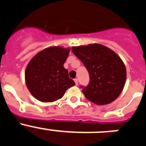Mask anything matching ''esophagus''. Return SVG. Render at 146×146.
Masks as SVG:
<instances>
[{
  "label": "esophagus",
  "mask_w": 146,
  "mask_h": 146,
  "mask_svg": "<svg viewBox=\"0 0 146 146\" xmlns=\"http://www.w3.org/2000/svg\"><path fill=\"white\" fill-rule=\"evenodd\" d=\"M74 82H75V84H76V85L78 84V80H77V78H75V79L74 80Z\"/></svg>",
  "instance_id": "esophagus-1"
}]
</instances>
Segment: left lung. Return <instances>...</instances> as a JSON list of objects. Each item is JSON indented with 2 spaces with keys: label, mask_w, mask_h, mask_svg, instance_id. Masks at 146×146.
Here are the masks:
<instances>
[{
  "label": "left lung",
  "mask_w": 146,
  "mask_h": 146,
  "mask_svg": "<svg viewBox=\"0 0 146 146\" xmlns=\"http://www.w3.org/2000/svg\"><path fill=\"white\" fill-rule=\"evenodd\" d=\"M72 52L86 67L90 82L82 89L86 99L98 105L111 103L123 91L126 69L111 49L100 44L72 47Z\"/></svg>",
  "instance_id": "1"
}]
</instances>
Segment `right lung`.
<instances>
[{
  "instance_id": "1",
  "label": "right lung",
  "mask_w": 146,
  "mask_h": 146,
  "mask_svg": "<svg viewBox=\"0 0 146 146\" xmlns=\"http://www.w3.org/2000/svg\"><path fill=\"white\" fill-rule=\"evenodd\" d=\"M70 48L59 46L42 50L29 61L25 72L28 89L37 100L52 102L63 97L75 85L64 67Z\"/></svg>"
}]
</instances>
